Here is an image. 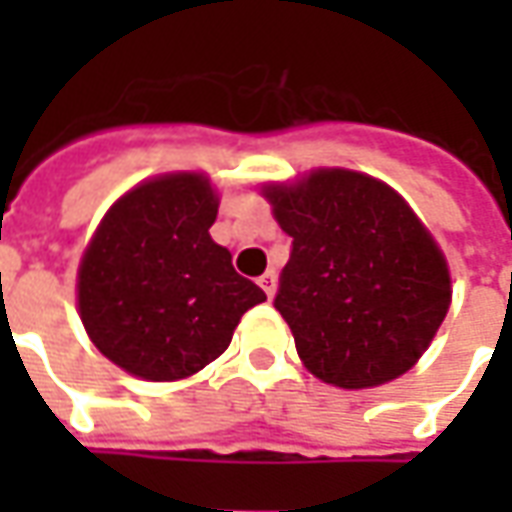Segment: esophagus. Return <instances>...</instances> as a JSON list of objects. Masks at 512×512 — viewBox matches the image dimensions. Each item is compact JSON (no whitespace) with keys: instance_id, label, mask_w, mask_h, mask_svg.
<instances>
[{"instance_id":"obj_1","label":"esophagus","mask_w":512,"mask_h":512,"mask_svg":"<svg viewBox=\"0 0 512 512\" xmlns=\"http://www.w3.org/2000/svg\"><path fill=\"white\" fill-rule=\"evenodd\" d=\"M257 282H260V288L266 290V296L271 299V296H274V290H277V274H274V271H266V274L257 279Z\"/></svg>"}]
</instances>
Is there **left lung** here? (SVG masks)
<instances>
[{
  "instance_id": "left-lung-1",
  "label": "left lung",
  "mask_w": 512,
  "mask_h": 512,
  "mask_svg": "<svg viewBox=\"0 0 512 512\" xmlns=\"http://www.w3.org/2000/svg\"><path fill=\"white\" fill-rule=\"evenodd\" d=\"M293 238L274 307L312 376L365 389L403 376L450 310V271L406 200L348 169L268 186Z\"/></svg>"
}]
</instances>
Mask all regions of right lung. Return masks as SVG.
<instances>
[{"label": "right lung", "mask_w": 512, "mask_h": 512, "mask_svg": "<svg viewBox=\"0 0 512 512\" xmlns=\"http://www.w3.org/2000/svg\"><path fill=\"white\" fill-rule=\"evenodd\" d=\"M219 202L202 175L147 180L117 200L79 268L95 348L126 373L175 381L211 365L246 310L266 301L213 244Z\"/></svg>", "instance_id": "1"}]
</instances>
